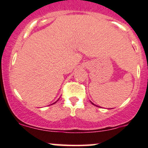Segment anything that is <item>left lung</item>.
I'll return each mask as SVG.
<instances>
[{"instance_id":"left-lung-1","label":"left lung","mask_w":148,"mask_h":148,"mask_svg":"<svg viewBox=\"0 0 148 148\" xmlns=\"http://www.w3.org/2000/svg\"><path fill=\"white\" fill-rule=\"evenodd\" d=\"M90 102H91V103H92V104H93V105H94V106H97V107H99V106H97V105H95V103H93L92 102V101H90Z\"/></svg>"}]
</instances>
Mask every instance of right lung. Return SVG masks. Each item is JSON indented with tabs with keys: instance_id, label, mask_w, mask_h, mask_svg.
Returning <instances> with one entry per match:
<instances>
[{
	"instance_id": "right-lung-1",
	"label": "right lung",
	"mask_w": 148,
	"mask_h": 148,
	"mask_svg": "<svg viewBox=\"0 0 148 148\" xmlns=\"http://www.w3.org/2000/svg\"><path fill=\"white\" fill-rule=\"evenodd\" d=\"M58 100H59V99H58V100H57V101H56V102L53 103H52V104H53V103H56V102H57V101H58Z\"/></svg>"
}]
</instances>
